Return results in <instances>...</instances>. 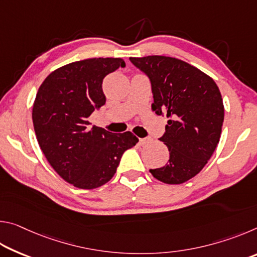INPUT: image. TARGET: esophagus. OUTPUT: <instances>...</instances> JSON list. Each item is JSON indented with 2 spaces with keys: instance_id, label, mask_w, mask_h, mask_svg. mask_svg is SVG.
<instances>
[{
  "instance_id": "34e87169",
  "label": "esophagus",
  "mask_w": 257,
  "mask_h": 257,
  "mask_svg": "<svg viewBox=\"0 0 257 257\" xmlns=\"http://www.w3.org/2000/svg\"><path fill=\"white\" fill-rule=\"evenodd\" d=\"M150 142H151V139H150V138H141V139H139V145L144 146V145H147V144H149Z\"/></svg>"
}]
</instances>
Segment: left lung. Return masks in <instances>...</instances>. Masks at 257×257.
<instances>
[{
    "instance_id": "8db88e82",
    "label": "left lung",
    "mask_w": 257,
    "mask_h": 257,
    "mask_svg": "<svg viewBox=\"0 0 257 257\" xmlns=\"http://www.w3.org/2000/svg\"><path fill=\"white\" fill-rule=\"evenodd\" d=\"M129 60L150 78L153 111L169 118L160 141L168 146L170 159L150 172L164 184H184L205 167L219 144L224 119L219 87L179 59L150 55Z\"/></svg>"
}]
</instances>
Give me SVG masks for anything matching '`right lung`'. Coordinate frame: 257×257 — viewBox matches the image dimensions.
<instances>
[{
	"mask_svg": "<svg viewBox=\"0 0 257 257\" xmlns=\"http://www.w3.org/2000/svg\"><path fill=\"white\" fill-rule=\"evenodd\" d=\"M124 66L120 58L76 61L51 72L38 88L33 106L37 142L55 172L77 188L110 181L124 151L138 143L133 133L113 134L87 120L105 104L104 77Z\"/></svg>",
	"mask_w": 257,
	"mask_h": 257,
	"instance_id": "1",
	"label": "right lung"
}]
</instances>
